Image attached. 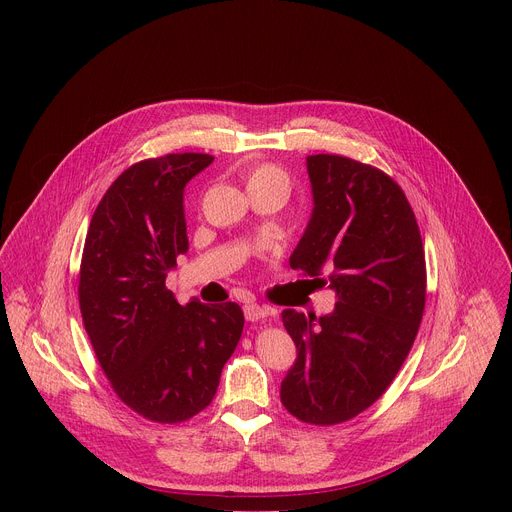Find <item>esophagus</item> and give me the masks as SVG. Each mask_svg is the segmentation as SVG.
Wrapping results in <instances>:
<instances>
[{
  "label": "esophagus",
  "mask_w": 512,
  "mask_h": 512,
  "mask_svg": "<svg viewBox=\"0 0 512 512\" xmlns=\"http://www.w3.org/2000/svg\"><path fill=\"white\" fill-rule=\"evenodd\" d=\"M243 312H245V318H247L249 322H257V320H263V318H267V314H269V308H265V306H259L257 302H247V304L243 306Z\"/></svg>",
  "instance_id": "34e87169"
}]
</instances>
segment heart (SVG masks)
<instances>
[{
  "label": "heart",
  "mask_w": 512,
  "mask_h": 512,
  "mask_svg": "<svg viewBox=\"0 0 512 512\" xmlns=\"http://www.w3.org/2000/svg\"><path fill=\"white\" fill-rule=\"evenodd\" d=\"M245 186H247L249 192H255V190H277V192L287 194V190H289V176L279 166L269 164V162H261V164H253L245 172Z\"/></svg>",
  "instance_id": "b5f03b06"
}]
</instances>
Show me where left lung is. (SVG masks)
Segmentation results:
<instances>
[{
	"instance_id": "1",
	"label": "left lung",
	"mask_w": 512,
	"mask_h": 512,
	"mask_svg": "<svg viewBox=\"0 0 512 512\" xmlns=\"http://www.w3.org/2000/svg\"><path fill=\"white\" fill-rule=\"evenodd\" d=\"M306 166L314 210L289 265L330 283L338 302L320 318L283 310L298 358L281 403L304 423L336 425L369 409L405 362L425 308V253L405 192L383 170L332 154Z\"/></svg>"
}]
</instances>
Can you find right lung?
I'll list each match as a JSON object with an SVG mask.
<instances>
[{
    "label": "right lung",
    "mask_w": 512,
    "mask_h": 512,
    "mask_svg": "<svg viewBox=\"0 0 512 512\" xmlns=\"http://www.w3.org/2000/svg\"><path fill=\"white\" fill-rule=\"evenodd\" d=\"M212 160L190 152L133 164L101 198L85 239V330L117 397L156 423L210 405L245 324L235 302L180 306L166 287L188 251L184 186Z\"/></svg>",
    "instance_id": "1"
}]
</instances>
